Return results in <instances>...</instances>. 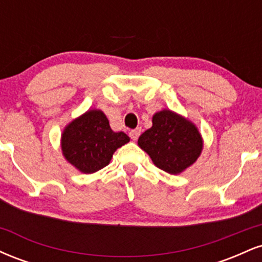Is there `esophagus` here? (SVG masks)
I'll list each match as a JSON object with an SVG mask.
<instances>
[{
    "mask_svg": "<svg viewBox=\"0 0 262 262\" xmlns=\"http://www.w3.org/2000/svg\"><path fill=\"white\" fill-rule=\"evenodd\" d=\"M141 133V129L140 128H137V129H133V130L129 132V137H130V139H133L134 141L139 138V135Z\"/></svg>",
    "mask_w": 262,
    "mask_h": 262,
    "instance_id": "1",
    "label": "esophagus"
}]
</instances>
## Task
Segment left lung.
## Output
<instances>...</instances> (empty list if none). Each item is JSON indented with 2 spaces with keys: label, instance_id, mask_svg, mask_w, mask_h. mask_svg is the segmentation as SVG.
Masks as SVG:
<instances>
[{
  "label": "left lung",
  "instance_id": "left-lung-1",
  "mask_svg": "<svg viewBox=\"0 0 262 262\" xmlns=\"http://www.w3.org/2000/svg\"><path fill=\"white\" fill-rule=\"evenodd\" d=\"M138 145L148 152L155 166L177 175L197 160L203 140L193 123L164 110L154 114L152 127L140 135Z\"/></svg>",
  "mask_w": 262,
  "mask_h": 262
}]
</instances>
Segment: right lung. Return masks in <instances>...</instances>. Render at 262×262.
<instances>
[{
    "instance_id": "right-lung-1",
    "label": "right lung",
    "mask_w": 262,
    "mask_h": 262,
    "mask_svg": "<svg viewBox=\"0 0 262 262\" xmlns=\"http://www.w3.org/2000/svg\"><path fill=\"white\" fill-rule=\"evenodd\" d=\"M128 141L127 134L111 129L102 111L91 110L66 125L61 134V150L77 170L93 173L107 166L114 151Z\"/></svg>"
}]
</instances>
